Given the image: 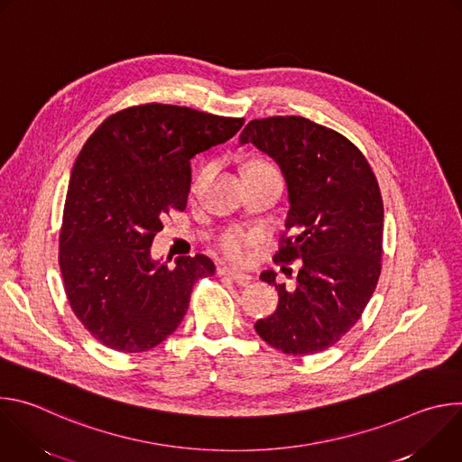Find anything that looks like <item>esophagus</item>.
Instances as JSON below:
<instances>
[{
    "instance_id": "esophagus-1",
    "label": "esophagus",
    "mask_w": 462,
    "mask_h": 462,
    "mask_svg": "<svg viewBox=\"0 0 462 462\" xmlns=\"http://www.w3.org/2000/svg\"><path fill=\"white\" fill-rule=\"evenodd\" d=\"M219 274H221V276H228L230 280H234L237 285H243V287L252 282V276H250V274L241 273V271H234V269H226V267L219 269Z\"/></svg>"
}]
</instances>
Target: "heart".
I'll list each match as a JSON object with an SVG mask.
<instances>
[{
	"mask_svg": "<svg viewBox=\"0 0 462 462\" xmlns=\"http://www.w3.org/2000/svg\"><path fill=\"white\" fill-rule=\"evenodd\" d=\"M257 166H269L263 161H252L246 164V168H257ZM263 234L255 228H230L219 237V248L221 252L236 261H243L248 255L250 246L259 243Z\"/></svg>",
	"mask_w": 462,
	"mask_h": 462,
	"instance_id": "obj_1",
	"label": "heart"
}]
</instances>
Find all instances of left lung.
I'll return each instance as SVG.
<instances>
[{
  "mask_svg": "<svg viewBox=\"0 0 462 462\" xmlns=\"http://www.w3.org/2000/svg\"><path fill=\"white\" fill-rule=\"evenodd\" d=\"M239 143L269 155L289 191L287 230L274 259H301L294 291L278 289V309L255 333L274 349L305 356L335 346L360 319L380 276L383 205L360 150L337 131L303 116L250 120Z\"/></svg>",
  "mask_w": 462,
  "mask_h": 462,
  "instance_id": "left-lung-1",
  "label": "left lung"
}]
</instances>
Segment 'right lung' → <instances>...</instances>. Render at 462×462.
I'll return each instance as SVG.
<instances>
[{
	"mask_svg": "<svg viewBox=\"0 0 462 462\" xmlns=\"http://www.w3.org/2000/svg\"><path fill=\"white\" fill-rule=\"evenodd\" d=\"M243 118L144 104L107 116L84 144L69 179L60 230V271L73 312L106 347L143 353L182 321L203 254L175 265L152 257L164 217L186 208L197 153L232 139Z\"/></svg>",
	"mask_w": 462,
	"mask_h": 462,
	"instance_id": "right-lung-1",
	"label": "right lung"
}]
</instances>
